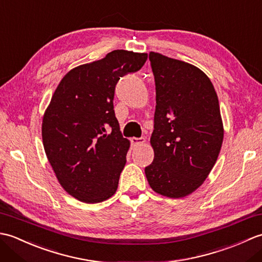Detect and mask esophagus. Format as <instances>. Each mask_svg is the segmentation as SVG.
Here are the masks:
<instances>
[{
	"label": "esophagus",
	"mask_w": 262,
	"mask_h": 262,
	"mask_svg": "<svg viewBox=\"0 0 262 262\" xmlns=\"http://www.w3.org/2000/svg\"><path fill=\"white\" fill-rule=\"evenodd\" d=\"M130 142L134 146H138V145H142V144L145 143V138L144 137H133Z\"/></svg>",
	"instance_id": "obj_1"
}]
</instances>
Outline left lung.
I'll use <instances>...</instances> for the list:
<instances>
[{
    "mask_svg": "<svg viewBox=\"0 0 262 262\" xmlns=\"http://www.w3.org/2000/svg\"><path fill=\"white\" fill-rule=\"evenodd\" d=\"M157 105L145 168L155 192L181 198L203 185L223 143L219 98L208 76L182 60L149 53Z\"/></svg>",
    "mask_w": 262,
    "mask_h": 262,
    "instance_id": "1",
    "label": "left lung"
}]
</instances>
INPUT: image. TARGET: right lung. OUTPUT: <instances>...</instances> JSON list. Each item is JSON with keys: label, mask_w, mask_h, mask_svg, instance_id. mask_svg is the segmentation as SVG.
<instances>
[{"label": "right lung", "mask_w": 262, "mask_h": 262, "mask_svg": "<svg viewBox=\"0 0 262 262\" xmlns=\"http://www.w3.org/2000/svg\"><path fill=\"white\" fill-rule=\"evenodd\" d=\"M146 59L145 53L113 51L71 70L53 94L42 119L43 148L60 186L77 200L100 203L117 190L129 141L115 115V89Z\"/></svg>", "instance_id": "obj_1"}]
</instances>
